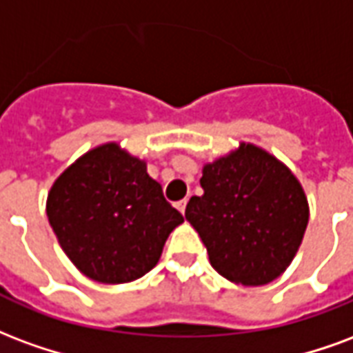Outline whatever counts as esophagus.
I'll list each match as a JSON object with an SVG mask.
<instances>
[{
  "mask_svg": "<svg viewBox=\"0 0 353 353\" xmlns=\"http://www.w3.org/2000/svg\"><path fill=\"white\" fill-rule=\"evenodd\" d=\"M186 205H188V199H182V201L176 203V208H179V210H180V212H182V214L186 212Z\"/></svg>",
  "mask_w": 353,
  "mask_h": 353,
  "instance_id": "1",
  "label": "esophagus"
}]
</instances>
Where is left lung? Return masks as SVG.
I'll list each match as a JSON object with an SVG mask.
<instances>
[{"label":"left lung","instance_id":"obj_1","mask_svg":"<svg viewBox=\"0 0 353 353\" xmlns=\"http://www.w3.org/2000/svg\"><path fill=\"white\" fill-rule=\"evenodd\" d=\"M201 197L186 220L207 246L210 265L243 285H263L292 263L308 223L299 180L271 154L252 145L203 169Z\"/></svg>","mask_w":353,"mask_h":353}]
</instances>
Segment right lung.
I'll return each mask as SVG.
<instances>
[{
    "label": "right lung",
    "instance_id": "1",
    "mask_svg": "<svg viewBox=\"0 0 353 353\" xmlns=\"http://www.w3.org/2000/svg\"><path fill=\"white\" fill-rule=\"evenodd\" d=\"M46 216L77 269L105 284L154 269L169 233L184 222L145 161L112 143L84 154L54 182Z\"/></svg>",
    "mask_w": 353,
    "mask_h": 353
}]
</instances>
